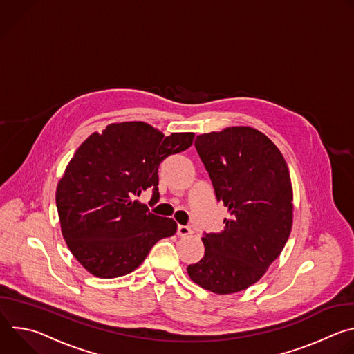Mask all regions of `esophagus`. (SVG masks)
Segmentation results:
<instances>
[{
	"label": "esophagus",
	"instance_id": "obj_1",
	"mask_svg": "<svg viewBox=\"0 0 354 354\" xmlns=\"http://www.w3.org/2000/svg\"><path fill=\"white\" fill-rule=\"evenodd\" d=\"M190 234H192L190 227H187V225H178V235L179 236H187Z\"/></svg>",
	"mask_w": 354,
	"mask_h": 354
}]
</instances>
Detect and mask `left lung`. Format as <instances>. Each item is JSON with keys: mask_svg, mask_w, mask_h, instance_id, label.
<instances>
[{"mask_svg": "<svg viewBox=\"0 0 354 354\" xmlns=\"http://www.w3.org/2000/svg\"><path fill=\"white\" fill-rule=\"evenodd\" d=\"M194 147L230 218L220 232L203 234L205 257L187 266V274L217 294L242 291L266 273L288 239L290 172L280 149L252 127L200 134Z\"/></svg>", "mask_w": 354, "mask_h": 354, "instance_id": "8db88e82", "label": "left lung"}]
</instances>
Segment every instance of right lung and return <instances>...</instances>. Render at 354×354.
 I'll list each match as a JSON object with an SVG mask.
<instances>
[{
  "mask_svg": "<svg viewBox=\"0 0 354 354\" xmlns=\"http://www.w3.org/2000/svg\"><path fill=\"white\" fill-rule=\"evenodd\" d=\"M193 133L165 137L144 122H123L91 134L75 151L56 190L63 236L74 258L93 276L113 279L136 270L160 239L176 232L137 196L158 198V167L193 142Z\"/></svg>",
  "mask_w": 354,
  "mask_h": 354,
  "instance_id": "add662e5",
  "label": "right lung"
}]
</instances>
